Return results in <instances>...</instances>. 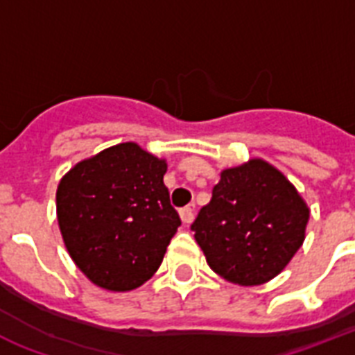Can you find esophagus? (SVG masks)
I'll return each instance as SVG.
<instances>
[{
    "instance_id": "34e87169",
    "label": "esophagus",
    "mask_w": 355,
    "mask_h": 355,
    "mask_svg": "<svg viewBox=\"0 0 355 355\" xmlns=\"http://www.w3.org/2000/svg\"><path fill=\"white\" fill-rule=\"evenodd\" d=\"M195 217V205H188L186 208L180 210V219H182L184 225H189V223L193 221Z\"/></svg>"
}]
</instances>
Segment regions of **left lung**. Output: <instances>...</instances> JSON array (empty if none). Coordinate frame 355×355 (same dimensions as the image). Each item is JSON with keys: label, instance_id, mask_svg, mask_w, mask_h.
<instances>
[{"label": "left lung", "instance_id": "8db88e82", "mask_svg": "<svg viewBox=\"0 0 355 355\" xmlns=\"http://www.w3.org/2000/svg\"><path fill=\"white\" fill-rule=\"evenodd\" d=\"M308 219V205L286 175L252 158L223 169L191 230L210 269L248 287L286 269L302 247Z\"/></svg>", "mask_w": 355, "mask_h": 355}]
</instances>
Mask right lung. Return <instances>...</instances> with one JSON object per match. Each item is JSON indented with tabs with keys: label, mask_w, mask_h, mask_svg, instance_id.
<instances>
[{
	"label": "right lung",
	"mask_w": 355,
	"mask_h": 355,
	"mask_svg": "<svg viewBox=\"0 0 355 355\" xmlns=\"http://www.w3.org/2000/svg\"><path fill=\"white\" fill-rule=\"evenodd\" d=\"M166 171V160L127 141L80 160L60 178L58 228L92 284L132 291L158 270L180 227Z\"/></svg>",
	"instance_id": "1"
}]
</instances>
